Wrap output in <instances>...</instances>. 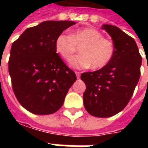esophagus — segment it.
Here are the masks:
<instances>
[{
    "label": "esophagus",
    "instance_id": "1",
    "mask_svg": "<svg viewBox=\"0 0 148 148\" xmlns=\"http://www.w3.org/2000/svg\"><path fill=\"white\" fill-rule=\"evenodd\" d=\"M75 74H76V76H77V78H79V77H80V74H81L80 72H78V71H76V72H75Z\"/></svg>",
    "mask_w": 148,
    "mask_h": 148
}]
</instances>
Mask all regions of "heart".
Instances as JSON below:
<instances>
[{"mask_svg": "<svg viewBox=\"0 0 148 148\" xmlns=\"http://www.w3.org/2000/svg\"><path fill=\"white\" fill-rule=\"evenodd\" d=\"M81 55L71 60V66L76 69L94 70L106 67L114 55V47L111 41L93 27H84L74 31L71 35L62 33L55 40V49L62 58L69 61L77 47H81Z\"/></svg>", "mask_w": 148, "mask_h": 148, "instance_id": "heart-1", "label": "heart"}]
</instances>
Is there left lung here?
<instances>
[{
  "instance_id": "1",
  "label": "left lung",
  "mask_w": 148,
  "mask_h": 148,
  "mask_svg": "<svg viewBox=\"0 0 148 148\" xmlns=\"http://www.w3.org/2000/svg\"><path fill=\"white\" fill-rule=\"evenodd\" d=\"M113 41L114 55L98 71L82 73L86 89L83 102L86 111L96 117H110L129 102L140 76L142 57L133 38L110 24L101 27Z\"/></svg>"
}]
</instances>
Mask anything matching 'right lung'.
Returning <instances> with one entry per match:
<instances>
[{
    "instance_id": "right-lung-1",
    "label": "right lung",
    "mask_w": 148,
    "mask_h": 148,
    "mask_svg": "<svg viewBox=\"0 0 148 148\" xmlns=\"http://www.w3.org/2000/svg\"><path fill=\"white\" fill-rule=\"evenodd\" d=\"M74 24V21H43L27 28L12 45L8 72L12 90L20 104L32 113L58 111L77 80L55 49L57 37Z\"/></svg>"
}]
</instances>
